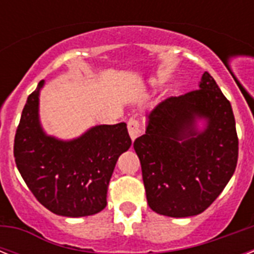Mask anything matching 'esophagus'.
Returning <instances> with one entry per match:
<instances>
[{"label":"esophagus","mask_w":254,"mask_h":254,"mask_svg":"<svg viewBox=\"0 0 254 254\" xmlns=\"http://www.w3.org/2000/svg\"><path fill=\"white\" fill-rule=\"evenodd\" d=\"M127 131H129V135H130L131 141H134L139 133V121L138 120L130 119L129 121H127Z\"/></svg>","instance_id":"esophagus-1"}]
</instances>
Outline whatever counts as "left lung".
Returning <instances> with one entry per match:
<instances>
[{"label":"left lung","instance_id":"1","mask_svg":"<svg viewBox=\"0 0 254 254\" xmlns=\"http://www.w3.org/2000/svg\"><path fill=\"white\" fill-rule=\"evenodd\" d=\"M197 119L206 121L203 131ZM133 146L149 207L170 217L199 215L236 169L239 138L231 103L204 72L199 89L163 100L149 113L146 131Z\"/></svg>","mask_w":254,"mask_h":254}]
</instances>
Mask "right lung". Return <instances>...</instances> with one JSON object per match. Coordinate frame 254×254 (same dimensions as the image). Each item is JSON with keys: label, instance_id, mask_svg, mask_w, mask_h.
Listing matches in <instances>:
<instances>
[{"label": "right lung", "instance_id": "right-lung-1", "mask_svg": "<svg viewBox=\"0 0 254 254\" xmlns=\"http://www.w3.org/2000/svg\"><path fill=\"white\" fill-rule=\"evenodd\" d=\"M27 97L14 138V158L37 200L67 217L95 215L107 205L116 162L131 145L127 124L97 125L69 141L47 135L39 121V92Z\"/></svg>", "mask_w": 254, "mask_h": 254}]
</instances>
